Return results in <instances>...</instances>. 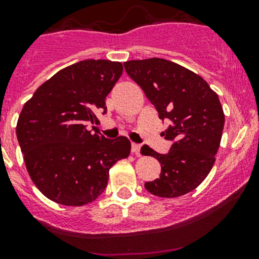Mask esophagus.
I'll use <instances>...</instances> for the list:
<instances>
[{
  "instance_id": "esophagus-1",
  "label": "esophagus",
  "mask_w": 259,
  "mask_h": 259,
  "mask_svg": "<svg viewBox=\"0 0 259 259\" xmlns=\"http://www.w3.org/2000/svg\"><path fill=\"white\" fill-rule=\"evenodd\" d=\"M140 151H141L140 144L132 143V146H131V152H132L133 154H136V155H140Z\"/></svg>"
}]
</instances>
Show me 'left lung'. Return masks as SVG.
<instances>
[{"label": "left lung", "mask_w": 259, "mask_h": 259, "mask_svg": "<svg viewBox=\"0 0 259 259\" xmlns=\"http://www.w3.org/2000/svg\"><path fill=\"white\" fill-rule=\"evenodd\" d=\"M127 74L141 86L171 126L163 132L174 141L168 154L143 146L141 153L159 160L160 177L144 188L155 196L178 197L204 182L215 163L225 113L218 94L200 75L170 60L151 58L123 63Z\"/></svg>", "instance_id": "obj_1"}]
</instances>
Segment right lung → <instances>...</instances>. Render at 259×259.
Segmentation results:
<instances>
[{
	"instance_id": "right-lung-1",
	"label": "right lung",
	"mask_w": 259,
	"mask_h": 259,
	"mask_svg": "<svg viewBox=\"0 0 259 259\" xmlns=\"http://www.w3.org/2000/svg\"><path fill=\"white\" fill-rule=\"evenodd\" d=\"M119 62L88 59L53 75L21 111L16 133L30 179L44 196L82 206L104 193L108 171L128 157L131 142L88 131L106 112V96L121 77Z\"/></svg>"
}]
</instances>
